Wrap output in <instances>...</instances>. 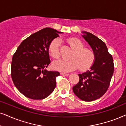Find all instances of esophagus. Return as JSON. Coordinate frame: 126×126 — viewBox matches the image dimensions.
<instances>
[{"mask_svg": "<svg viewBox=\"0 0 126 126\" xmlns=\"http://www.w3.org/2000/svg\"><path fill=\"white\" fill-rule=\"evenodd\" d=\"M60 75H65V76H68V75H69V74L64 73H60Z\"/></svg>", "mask_w": 126, "mask_h": 126, "instance_id": "esophagus-1", "label": "esophagus"}]
</instances>
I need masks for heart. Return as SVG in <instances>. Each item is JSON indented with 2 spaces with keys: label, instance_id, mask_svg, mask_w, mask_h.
<instances>
[{
  "label": "heart",
  "instance_id": "1",
  "mask_svg": "<svg viewBox=\"0 0 126 126\" xmlns=\"http://www.w3.org/2000/svg\"><path fill=\"white\" fill-rule=\"evenodd\" d=\"M68 43L75 50L70 57V60L58 59L52 63L53 69L61 72H70L79 68L80 71L88 70L93 64L94 62V55L93 51L89 48H84V44L76 38L68 39ZM59 38H55L50 43L48 47L49 55L54 59L60 56Z\"/></svg>",
  "mask_w": 126,
  "mask_h": 126
}]
</instances>
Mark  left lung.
Wrapping results in <instances>:
<instances>
[{"instance_id": "left-lung-1", "label": "left lung", "mask_w": 126, "mask_h": 126, "mask_svg": "<svg viewBox=\"0 0 126 126\" xmlns=\"http://www.w3.org/2000/svg\"><path fill=\"white\" fill-rule=\"evenodd\" d=\"M83 33L82 37L93 49L95 60L90 70L78 74L79 80L73 90L80 100L92 101L103 96L108 90L113 74V60L101 40L90 33Z\"/></svg>"}]
</instances>
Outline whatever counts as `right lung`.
I'll use <instances>...</instances> for the list:
<instances>
[{
  "mask_svg": "<svg viewBox=\"0 0 126 126\" xmlns=\"http://www.w3.org/2000/svg\"><path fill=\"white\" fill-rule=\"evenodd\" d=\"M62 32L46 28L23 40L13 55L11 75L17 89L28 98L42 100L56 87L58 71H47L50 63L48 47Z\"/></svg>",
  "mask_w": 126,
  "mask_h": 126,
  "instance_id": "right-lung-1",
  "label": "right lung"
}]
</instances>
